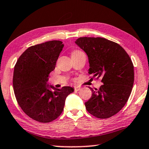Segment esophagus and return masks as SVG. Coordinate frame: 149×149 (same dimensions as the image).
I'll use <instances>...</instances> for the list:
<instances>
[{
	"label": "esophagus",
	"mask_w": 149,
	"mask_h": 149,
	"mask_svg": "<svg viewBox=\"0 0 149 149\" xmlns=\"http://www.w3.org/2000/svg\"><path fill=\"white\" fill-rule=\"evenodd\" d=\"M80 89L81 88L79 87H77V86L74 87V91H79Z\"/></svg>",
	"instance_id": "esophagus-1"
}]
</instances>
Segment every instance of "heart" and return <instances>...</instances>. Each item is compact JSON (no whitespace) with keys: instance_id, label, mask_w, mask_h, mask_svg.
Segmentation results:
<instances>
[{"instance_id":"obj_1","label":"heart","mask_w":149,"mask_h":149,"mask_svg":"<svg viewBox=\"0 0 149 149\" xmlns=\"http://www.w3.org/2000/svg\"><path fill=\"white\" fill-rule=\"evenodd\" d=\"M79 52H81L79 51V50H75V51H74V52H73L72 54H76V53H79Z\"/></svg>"}]
</instances>
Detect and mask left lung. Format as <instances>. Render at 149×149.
<instances>
[{
  "label": "left lung",
  "instance_id": "8db88e82",
  "mask_svg": "<svg viewBox=\"0 0 149 149\" xmlns=\"http://www.w3.org/2000/svg\"><path fill=\"white\" fill-rule=\"evenodd\" d=\"M86 52L93 79L102 78L103 84L85 103L95 117L105 119L122 110L132 93L134 70L130 57L120 45L102 37H80L75 41Z\"/></svg>",
  "mask_w": 149,
  "mask_h": 149
}]
</instances>
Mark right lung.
Wrapping results in <instances>:
<instances>
[{
	"label": "right lung",
	"instance_id": "obj_1",
	"mask_svg": "<svg viewBox=\"0 0 149 149\" xmlns=\"http://www.w3.org/2000/svg\"><path fill=\"white\" fill-rule=\"evenodd\" d=\"M64 45L50 41L29 47L14 66L13 88L22 110L29 118L41 123L51 122L64 110L68 95L74 92L71 87L49 89L47 82L53 71Z\"/></svg>",
	"mask_w": 149,
	"mask_h": 149
}]
</instances>
